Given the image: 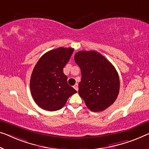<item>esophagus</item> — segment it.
Instances as JSON below:
<instances>
[{
  "label": "esophagus",
  "mask_w": 149,
  "mask_h": 149,
  "mask_svg": "<svg viewBox=\"0 0 149 149\" xmlns=\"http://www.w3.org/2000/svg\"><path fill=\"white\" fill-rule=\"evenodd\" d=\"M74 89L76 91H78V84H75V85L74 86Z\"/></svg>",
  "instance_id": "34e87169"
}]
</instances>
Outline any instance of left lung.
<instances>
[{
    "instance_id": "left-lung-1",
    "label": "left lung",
    "mask_w": 149,
    "mask_h": 149,
    "mask_svg": "<svg viewBox=\"0 0 149 149\" xmlns=\"http://www.w3.org/2000/svg\"><path fill=\"white\" fill-rule=\"evenodd\" d=\"M74 59L81 70L79 96L93 112L106 110L114 102L119 94L120 80L116 69L95 51L77 52Z\"/></svg>"
}]
</instances>
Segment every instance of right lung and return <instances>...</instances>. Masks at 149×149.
<instances>
[{
  "label": "right lung",
  "mask_w": 149,
  "mask_h": 149,
  "mask_svg": "<svg viewBox=\"0 0 149 149\" xmlns=\"http://www.w3.org/2000/svg\"><path fill=\"white\" fill-rule=\"evenodd\" d=\"M74 49L59 47L45 53L37 61L30 79L32 97L40 108L56 111L65 106L68 99L77 92L68 84L63 74Z\"/></svg>",
  "instance_id": "obj_1"
}]
</instances>
